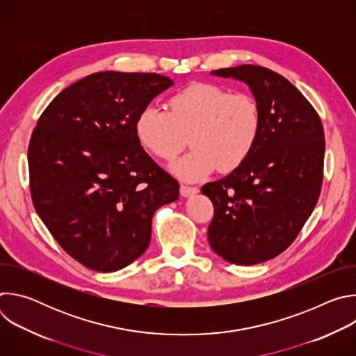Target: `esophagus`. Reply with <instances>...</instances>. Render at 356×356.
<instances>
[{
    "mask_svg": "<svg viewBox=\"0 0 356 356\" xmlns=\"http://www.w3.org/2000/svg\"><path fill=\"white\" fill-rule=\"evenodd\" d=\"M180 193H181V195H184V197H190V195L198 193V187L181 184V186H180Z\"/></svg>",
    "mask_w": 356,
    "mask_h": 356,
    "instance_id": "34e87169",
    "label": "esophagus"
}]
</instances>
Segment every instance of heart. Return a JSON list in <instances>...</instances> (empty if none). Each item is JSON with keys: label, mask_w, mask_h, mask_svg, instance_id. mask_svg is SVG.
<instances>
[{"label": "heart", "mask_w": 356, "mask_h": 356, "mask_svg": "<svg viewBox=\"0 0 356 356\" xmlns=\"http://www.w3.org/2000/svg\"><path fill=\"white\" fill-rule=\"evenodd\" d=\"M262 129L258 101L246 92L195 83L168 99V113L146 107L135 121L140 145L158 159L170 162L187 146L188 155L172 165L175 175L198 180L239 168L257 146Z\"/></svg>", "instance_id": "1"}]
</instances>
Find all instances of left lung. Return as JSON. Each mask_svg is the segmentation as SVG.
Instances as JSON below:
<instances>
[{"label": "left lung", "instance_id": "1", "mask_svg": "<svg viewBox=\"0 0 356 356\" xmlns=\"http://www.w3.org/2000/svg\"><path fill=\"white\" fill-rule=\"evenodd\" d=\"M213 74L249 86L261 107L262 129L239 168L201 188L214 206L209 241L222 259L257 265L286 250L317 204L324 128L309 99L270 69L242 65Z\"/></svg>", "mask_w": 356, "mask_h": 356}]
</instances>
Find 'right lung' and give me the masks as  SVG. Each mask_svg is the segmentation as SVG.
Segmentation results:
<instances>
[{
	"mask_svg": "<svg viewBox=\"0 0 356 356\" xmlns=\"http://www.w3.org/2000/svg\"><path fill=\"white\" fill-rule=\"evenodd\" d=\"M173 81L156 73L98 72L58 94L28 147L33 207L83 266L115 272L150 242L155 211L179 183L136 138L138 114Z\"/></svg>",
	"mask_w": 356,
	"mask_h": 356,
	"instance_id": "1",
	"label": "right lung"
}]
</instances>
